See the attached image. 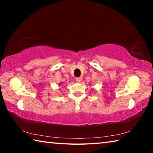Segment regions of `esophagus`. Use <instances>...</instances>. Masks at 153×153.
<instances>
[{"label":"esophagus","mask_w":153,"mask_h":153,"mask_svg":"<svg viewBox=\"0 0 153 153\" xmlns=\"http://www.w3.org/2000/svg\"><path fill=\"white\" fill-rule=\"evenodd\" d=\"M81 81H82L81 77H77V78H76V82H80Z\"/></svg>","instance_id":"34e87169"}]
</instances>
